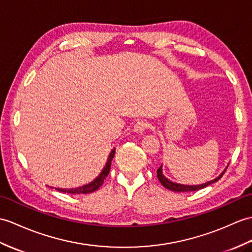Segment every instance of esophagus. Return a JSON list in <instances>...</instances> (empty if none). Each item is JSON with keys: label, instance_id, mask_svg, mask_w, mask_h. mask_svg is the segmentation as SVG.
<instances>
[{"label": "esophagus", "instance_id": "esophagus-1", "mask_svg": "<svg viewBox=\"0 0 252 252\" xmlns=\"http://www.w3.org/2000/svg\"><path fill=\"white\" fill-rule=\"evenodd\" d=\"M148 127V124L146 121H138L137 124L134 126V132H136L138 134H143L145 133L146 128Z\"/></svg>", "mask_w": 252, "mask_h": 252}]
</instances>
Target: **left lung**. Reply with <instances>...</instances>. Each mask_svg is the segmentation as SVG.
I'll list each match as a JSON object with an SVG mask.
<instances>
[{"instance_id": "obj_1", "label": "left lung", "mask_w": 252, "mask_h": 252, "mask_svg": "<svg viewBox=\"0 0 252 252\" xmlns=\"http://www.w3.org/2000/svg\"><path fill=\"white\" fill-rule=\"evenodd\" d=\"M226 168H227V166L223 169V172H222L218 177H216L215 179L210 180V181H207V183H205V184H201V185H184V184L174 183V181L169 180L166 176H164V174H163L162 165L159 168H158L157 176H158V179L160 180L161 185L164 187V188L168 189V190L174 191V192H191V191H196V190L204 189V188H205V187L216 183V181H218L222 176H223V174L225 173Z\"/></svg>"}]
</instances>
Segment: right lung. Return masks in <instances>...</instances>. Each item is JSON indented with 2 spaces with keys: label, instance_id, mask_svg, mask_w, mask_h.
Here are the masks:
<instances>
[{
  "label": "right lung",
  "instance_id": "1",
  "mask_svg": "<svg viewBox=\"0 0 252 252\" xmlns=\"http://www.w3.org/2000/svg\"><path fill=\"white\" fill-rule=\"evenodd\" d=\"M115 148L110 151V154L107 158V162L105 166L103 167L102 172L98 174V176L96 178L93 179L91 183L84 185L81 187H77V188H72V189H62V188H56V190H58L59 192H63V193H69V194H87V193H92L96 191L99 187H101L104 183L105 178L107 177V175L109 173V169H110V165H112V161H113V158L115 156ZM49 187V186H48ZM51 188V187H50Z\"/></svg>",
  "mask_w": 252,
  "mask_h": 252
}]
</instances>
